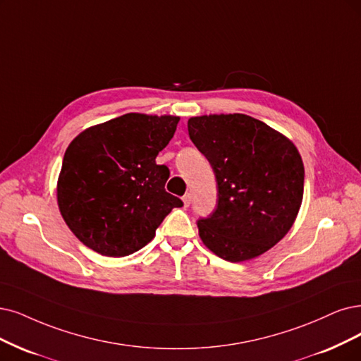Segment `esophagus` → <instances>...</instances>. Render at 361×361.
Segmentation results:
<instances>
[{
  "instance_id": "34e87169",
  "label": "esophagus",
  "mask_w": 361,
  "mask_h": 361,
  "mask_svg": "<svg viewBox=\"0 0 361 361\" xmlns=\"http://www.w3.org/2000/svg\"><path fill=\"white\" fill-rule=\"evenodd\" d=\"M183 202H184V207H189L190 202H192V195L190 193H185L183 196Z\"/></svg>"
}]
</instances>
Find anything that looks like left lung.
<instances>
[{
  "label": "left lung",
  "mask_w": 361,
  "mask_h": 361,
  "mask_svg": "<svg viewBox=\"0 0 361 361\" xmlns=\"http://www.w3.org/2000/svg\"><path fill=\"white\" fill-rule=\"evenodd\" d=\"M188 129L217 183L216 209L197 220L202 243L232 263L263 255L302 204L305 169L295 144L245 114L192 117Z\"/></svg>",
  "instance_id": "8db88e82"
}]
</instances>
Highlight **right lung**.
Instances as JSON below:
<instances>
[{
  "label": "right lung",
  "instance_id": "right-lung-1",
  "mask_svg": "<svg viewBox=\"0 0 361 361\" xmlns=\"http://www.w3.org/2000/svg\"><path fill=\"white\" fill-rule=\"evenodd\" d=\"M180 117L128 113L86 129L66 149L58 205L86 247L123 257L149 244L159 224L183 207L165 190L169 169L156 164Z\"/></svg>",
  "mask_w": 361,
  "mask_h": 361
}]
</instances>
